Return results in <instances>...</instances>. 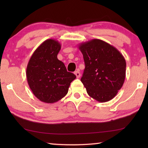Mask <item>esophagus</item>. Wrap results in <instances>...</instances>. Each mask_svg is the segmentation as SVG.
I'll return each mask as SVG.
<instances>
[{
  "mask_svg": "<svg viewBox=\"0 0 148 148\" xmlns=\"http://www.w3.org/2000/svg\"><path fill=\"white\" fill-rule=\"evenodd\" d=\"M74 74H75V75H76L77 78L80 77V73H79V71H76V72H74Z\"/></svg>",
  "mask_w": 148,
  "mask_h": 148,
  "instance_id": "1",
  "label": "esophagus"
}]
</instances>
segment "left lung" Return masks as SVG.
Listing matches in <instances>:
<instances>
[{"label": "left lung", "mask_w": 148, "mask_h": 148, "mask_svg": "<svg viewBox=\"0 0 148 148\" xmlns=\"http://www.w3.org/2000/svg\"><path fill=\"white\" fill-rule=\"evenodd\" d=\"M78 47L86 66L81 82L87 92L99 102L112 100L125 82L124 57L116 47L99 39L84 42Z\"/></svg>", "instance_id": "8db88e82"}]
</instances>
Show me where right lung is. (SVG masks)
<instances>
[{
	"label": "right lung",
	"mask_w": 148,
	"mask_h": 148,
	"mask_svg": "<svg viewBox=\"0 0 148 148\" xmlns=\"http://www.w3.org/2000/svg\"><path fill=\"white\" fill-rule=\"evenodd\" d=\"M61 45L47 39L34 51L26 70L27 82L34 96L46 103H54L67 94L76 76L67 72L65 65L57 59Z\"/></svg>",
	"instance_id": "add662e5"
}]
</instances>
